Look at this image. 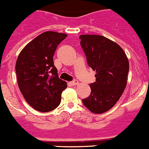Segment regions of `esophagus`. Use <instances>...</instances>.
I'll return each instance as SVG.
<instances>
[{
	"instance_id": "34e87169",
	"label": "esophagus",
	"mask_w": 149,
	"mask_h": 149,
	"mask_svg": "<svg viewBox=\"0 0 149 149\" xmlns=\"http://www.w3.org/2000/svg\"><path fill=\"white\" fill-rule=\"evenodd\" d=\"M79 84V81L77 80H73L72 81L70 82V84L72 85V86H74V85H77Z\"/></svg>"
}]
</instances>
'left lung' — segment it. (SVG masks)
<instances>
[{
    "label": "left lung",
    "instance_id": "left-lung-1",
    "mask_svg": "<svg viewBox=\"0 0 149 149\" xmlns=\"http://www.w3.org/2000/svg\"><path fill=\"white\" fill-rule=\"evenodd\" d=\"M79 39L88 65L96 70V81L89 84L91 94L82 102L92 113H104L116 103L126 87L129 61L120 46L104 36L81 35Z\"/></svg>",
    "mask_w": 149,
    "mask_h": 149
}]
</instances>
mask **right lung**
Wrapping results in <instances>:
<instances>
[{
    "instance_id": "add662e5",
    "label": "right lung",
    "mask_w": 149,
    "mask_h": 149,
    "mask_svg": "<svg viewBox=\"0 0 149 149\" xmlns=\"http://www.w3.org/2000/svg\"><path fill=\"white\" fill-rule=\"evenodd\" d=\"M67 37L64 33L47 31L30 41L19 53L15 70L18 86L27 103L40 112L55 109L67 87L59 79L53 56Z\"/></svg>"
}]
</instances>
